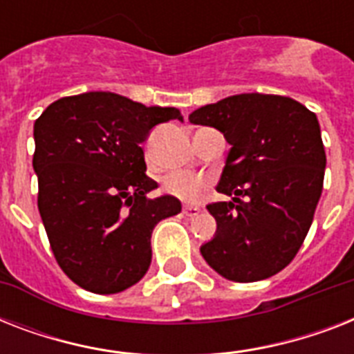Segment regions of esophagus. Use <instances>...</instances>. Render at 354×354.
I'll return each instance as SVG.
<instances>
[{"mask_svg": "<svg viewBox=\"0 0 354 354\" xmlns=\"http://www.w3.org/2000/svg\"><path fill=\"white\" fill-rule=\"evenodd\" d=\"M182 213H183V216H189V218H193V216H196L200 213V207H196V205H185Z\"/></svg>", "mask_w": 354, "mask_h": 354, "instance_id": "obj_1", "label": "esophagus"}]
</instances>
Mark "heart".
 <instances>
[{"instance_id": "b5f03b06", "label": "heart", "mask_w": 354, "mask_h": 354, "mask_svg": "<svg viewBox=\"0 0 354 354\" xmlns=\"http://www.w3.org/2000/svg\"><path fill=\"white\" fill-rule=\"evenodd\" d=\"M207 187L204 178L189 172H172L163 180V189L167 194L176 196L185 202H196Z\"/></svg>"}]
</instances>
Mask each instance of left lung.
Returning <instances> with one entry per match:
<instances>
[{
	"mask_svg": "<svg viewBox=\"0 0 354 354\" xmlns=\"http://www.w3.org/2000/svg\"><path fill=\"white\" fill-rule=\"evenodd\" d=\"M232 150L213 202L216 235L200 248L211 268L236 283L272 277L299 252L324 189L325 149L314 112L290 97L242 93L194 110Z\"/></svg>",
	"mask_w": 354,
	"mask_h": 354,
	"instance_id": "left-lung-1",
	"label": "left lung"
}]
</instances>
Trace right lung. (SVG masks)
<instances>
[{"label": "right lung", "instance_id": "right-lung-1", "mask_svg": "<svg viewBox=\"0 0 354 354\" xmlns=\"http://www.w3.org/2000/svg\"><path fill=\"white\" fill-rule=\"evenodd\" d=\"M171 119H182L178 108L90 91L58 99L35 121L38 211L58 266L84 290L136 285L156 224L182 211L174 196L147 198L158 183L145 174L141 145Z\"/></svg>", "mask_w": 354, "mask_h": 354}]
</instances>
